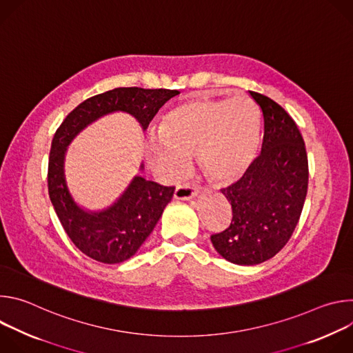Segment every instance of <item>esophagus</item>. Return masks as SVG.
Wrapping results in <instances>:
<instances>
[{
    "instance_id": "1",
    "label": "esophagus",
    "mask_w": 353,
    "mask_h": 353,
    "mask_svg": "<svg viewBox=\"0 0 353 353\" xmlns=\"http://www.w3.org/2000/svg\"><path fill=\"white\" fill-rule=\"evenodd\" d=\"M198 195V188L191 187L188 184L184 185H179L174 191V198L176 199H191L194 196Z\"/></svg>"
}]
</instances>
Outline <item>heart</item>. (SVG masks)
<instances>
[{
    "label": "heart",
    "mask_w": 353,
    "mask_h": 353,
    "mask_svg": "<svg viewBox=\"0 0 353 353\" xmlns=\"http://www.w3.org/2000/svg\"><path fill=\"white\" fill-rule=\"evenodd\" d=\"M261 137V113L253 99L198 96L172 108L146 141L149 165L163 179L174 180L195 152L208 179L229 184L254 163Z\"/></svg>",
    "instance_id": "1"
}]
</instances>
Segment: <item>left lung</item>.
I'll use <instances>...</instances> for the list:
<instances>
[{
  "mask_svg": "<svg viewBox=\"0 0 353 353\" xmlns=\"http://www.w3.org/2000/svg\"><path fill=\"white\" fill-rule=\"evenodd\" d=\"M264 117L261 154L234 184L221 190L232 205L230 225L211 236L218 253L237 265H257L289 241L305 205L309 163L303 137L272 99L251 92Z\"/></svg>",
  "mask_w": 353,
  "mask_h": 353,
  "instance_id": "obj_1",
  "label": "left lung"
}]
</instances>
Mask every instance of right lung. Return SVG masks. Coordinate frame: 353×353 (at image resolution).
I'll return each mask as SVG.
<instances>
[{"instance_id":"obj_1","label":"right lung","mask_w":353,"mask_h":353,"mask_svg":"<svg viewBox=\"0 0 353 353\" xmlns=\"http://www.w3.org/2000/svg\"><path fill=\"white\" fill-rule=\"evenodd\" d=\"M179 93L170 89L116 88L86 99L57 128L48 158V195L68 237L88 257L103 264H119L132 257L161 219L174 187L135 176L106 210H83L75 203L65 180L68 145L89 124L114 112L131 114L145 131L159 109Z\"/></svg>"}]
</instances>
